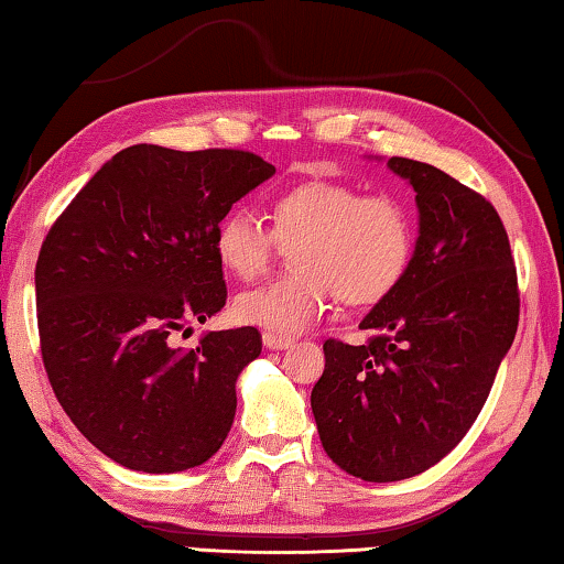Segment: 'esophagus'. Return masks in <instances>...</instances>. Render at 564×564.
<instances>
[{
  "mask_svg": "<svg viewBox=\"0 0 564 564\" xmlns=\"http://www.w3.org/2000/svg\"><path fill=\"white\" fill-rule=\"evenodd\" d=\"M263 344L265 349H289L293 339L291 336H283V334H273V332H265L263 334Z\"/></svg>",
  "mask_w": 564,
  "mask_h": 564,
  "instance_id": "34e87169",
  "label": "esophagus"
}]
</instances>
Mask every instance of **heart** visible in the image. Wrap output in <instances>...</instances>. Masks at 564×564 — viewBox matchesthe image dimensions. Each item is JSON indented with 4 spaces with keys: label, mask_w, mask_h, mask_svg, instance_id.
<instances>
[{
    "label": "heart",
    "mask_w": 564,
    "mask_h": 564,
    "mask_svg": "<svg viewBox=\"0 0 564 564\" xmlns=\"http://www.w3.org/2000/svg\"><path fill=\"white\" fill-rule=\"evenodd\" d=\"M271 228L235 207L217 223L215 253L232 275L253 281L268 271L279 246L291 250L296 273L242 291L232 314L273 334L308 329L334 296L362 308L390 296L413 260L415 230L408 207L384 192H362L339 180H304L268 202Z\"/></svg>",
    "instance_id": "obj_1"
}]
</instances>
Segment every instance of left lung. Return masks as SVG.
I'll use <instances>...</instances> for the list:
<instances>
[{"instance_id": "obj_1", "label": "left lung", "mask_w": 564, "mask_h": 564, "mask_svg": "<svg viewBox=\"0 0 564 564\" xmlns=\"http://www.w3.org/2000/svg\"><path fill=\"white\" fill-rule=\"evenodd\" d=\"M388 166L415 189L413 260L359 324L375 332L367 344L324 341L311 390L324 451L375 484L423 474L464 441L519 326L517 265L491 202L433 164Z\"/></svg>"}]
</instances>
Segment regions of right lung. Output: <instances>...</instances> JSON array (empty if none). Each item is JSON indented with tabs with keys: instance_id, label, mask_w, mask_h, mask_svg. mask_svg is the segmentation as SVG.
I'll use <instances>...</instances> for the list:
<instances>
[{
	"instance_id": "add662e5",
	"label": "right lung",
	"mask_w": 564,
	"mask_h": 564,
	"mask_svg": "<svg viewBox=\"0 0 564 564\" xmlns=\"http://www.w3.org/2000/svg\"><path fill=\"white\" fill-rule=\"evenodd\" d=\"M273 172L242 149L129 147L42 240V365L73 425L116 464L176 474L228 438L235 380L263 339L242 326L180 349L174 336L225 306L217 223Z\"/></svg>"
}]
</instances>
